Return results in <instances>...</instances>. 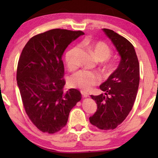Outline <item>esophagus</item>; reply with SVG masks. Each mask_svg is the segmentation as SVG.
<instances>
[{
    "label": "esophagus",
    "instance_id": "esophagus-1",
    "mask_svg": "<svg viewBox=\"0 0 158 158\" xmlns=\"http://www.w3.org/2000/svg\"><path fill=\"white\" fill-rule=\"evenodd\" d=\"M81 94H82V96H83V97H85V98H86V97H88V96H89L88 94L85 92H82V91H81Z\"/></svg>",
    "mask_w": 158,
    "mask_h": 158
}]
</instances>
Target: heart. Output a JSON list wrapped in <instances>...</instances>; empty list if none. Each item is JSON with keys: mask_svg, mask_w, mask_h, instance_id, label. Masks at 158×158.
I'll return each instance as SVG.
<instances>
[{"mask_svg": "<svg viewBox=\"0 0 158 158\" xmlns=\"http://www.w3.org/2000/svg\"><path fill=\"white\" fill-rule=\"evenodd\" d=\"M83 43L89 45L93 54L100 61H105L109 58L112 54L111 49L104 42L88 43L85 41ZM80 52L81 49L79 45L73 47L66 52L65 60L69 69H75L78 66ZM99 80L100 77L98 74L88 70H80L70 77L69 85L73 88H79L83 92H87L96 85Z\"/></svg>", "mask_w": 158, "mask_h": 158, "instance_id": "obj_1", "label": "heart"}]
</instances>
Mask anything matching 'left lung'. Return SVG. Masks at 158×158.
Segmentation results:
<instances>
[{"instance_id":"1","label":"left lung","mask_w":158,"mask_h":158,"mask_svg":"<svg viewBox=\"0 0 158 158\" xmlns=\"http://www.w3.org/2000/svg\"><path fill=\"white\" fill-rule=\"evenodd\" d=\"M102 31L115 47L121 60L117 69L100 85L105 93L91 96L98 108L89 119L92 125L107 130L116 128L132 110L139 89L140 68L132 43L112 30Z\"/></svg>"}]
</instances>
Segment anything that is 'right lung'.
<instances>
[{
  "label": "right lung",
  "instance_id": "add662e5",
  "mask_svg": "<svg viewBox=\"0 0 158 158\" xmlns=\"http://www.w3.org/2000/svg\"><path fill=\"white\" fill-rule=\"evenodd\" d=\"M82 31L53 29L29 40L19 57L17 83L30 119L43 132L66 126L69 113L81 99L77 89L64 91V52Z\"/></svg>",
  "mask_w": 158,
  "mask_h": 158
}]
</instances>
